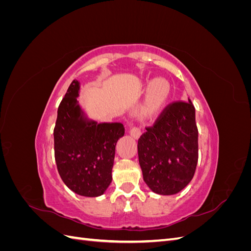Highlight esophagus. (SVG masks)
Wrapping results in <instances>:
<instances>
[{
	"label": "esophagus",
	"mask_w": 251,
	"mask_h": 251,
	"mask_svg": "<svg viewBox=\"0 0 251 251\" xmlns=\"http://www.w3.org/2000/svg\"><path fill=\"white\" fill-rule=\"evenodd\" d=\"M130 135L132 136V137H134L135 139H138L140 136H141L140 128H138V127H132L131 130H130Z\"/></svg>",
	"instance_id": "34e87169"
}]
</instances>
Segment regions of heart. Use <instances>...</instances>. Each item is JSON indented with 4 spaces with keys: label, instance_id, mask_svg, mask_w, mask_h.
<instances>
[{
    "label": "heart",
    "instance_id": "1",
    "mask_svg": "<svg viewBox=\"0 0 251 251\" xmlns=\"http://www.w3.org/2000/svg\"><path fill=\"white\" fill-rule=\"evenodd\" d=\"M144 90L148 92L141 103L140 113L143 117H154L165 107L170 98L171 88L162 79H149L144 83Z\"/></svg>",
    "mask_w": 251,
    "mask_h": 251
}]
</instances>
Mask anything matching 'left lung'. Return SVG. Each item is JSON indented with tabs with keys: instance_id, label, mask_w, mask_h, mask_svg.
Returning a JSON list of instances; mask_svg holds the SVG:
<instances>
[{
	"instance_id": "1",
	"label": "left lung",
	"mask_w": 251,
	"mask_h": 251,
	"mask_svg": "<svg viewBox=\"0 0 251 251\" xmlns=\"http://www.w3.org/2000/svg\"><path fill=\"white\" fill-rule=\"evenodd\" d=\"M143 180L158 195H176L192 181L198 162V128L191 100L174 102L138 140Z\"/></svg>"
}]
</instances>
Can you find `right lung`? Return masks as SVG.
Returning a JSON list of instances; mask_svg holds the SVG:
<instances>
[{
    "label": "right lung",
    "instance_id": "1",
    "mask_svg": "<svg viewBox=\"0 0 251 251\" xmlns=\"http://www.w3.org/2000/svg\"><path fill=\"white\" fill-rule=\"evenodd\" d=\"M80 82L73 80L57 110L54 128L55 161L60 178L72 192L100 197L112 182L117 141L124 137L119 123H101L88 117L77 100Z\"/></svg>",
    "mask_w": 251,
    "mask_h": 251
}]
</instances>
